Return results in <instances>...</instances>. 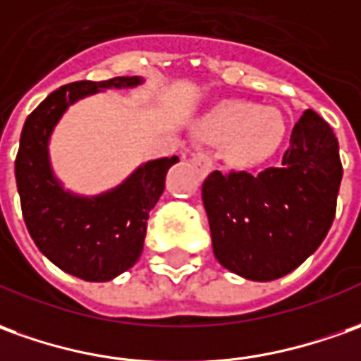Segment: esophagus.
<instances>
[{
	"mask_svg": "<svg viewBox=\"0 0 361 361\" xmlns=\"http://www.w3.org/2000/svg\"><path fill=\"white\" fill-rule=\"evenodd\" d=\"M192 165L196 166L200 178H206L208 173L212 171V159L206 155V153H196V155H192Z\"/></svg>",
	"mask_w": 361,
	"mask_h": 361,
	"instance_id": "34e87169",
	"label": "esophagus"
}]
</instances>
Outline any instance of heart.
<instances>
[{
    "mask_svg": "<svg viewBox=\"0 0 361 361\" xmlns=\"http://www.w3.org/2000/svg\"><path fill=\"white\" fill-rule=\"evenodd\" d=\"M195 131L206 143H224V157L230 165L252 169L279 151L287 123L277 108H257L252 102L224 100L196 121Z\"/></svg>",
    "mask_w": 361,
    "mask_h": 361,
    "instance_id": "1",
    "label": "heart"
}]
</instances>
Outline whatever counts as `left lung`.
Wrapping results in <instances>:
<instances>
[{"instance_id": "8db88e82", "label": "left lung", "mask_w": 361, "mask_h": 361, "mask_svg": "<svg viewBox=\"0 0 361 361\" xmlns=\"http://www.w3.org/2000/svg\"><path fill=\"white\" fill-rule=\"evenodd\" d=\"M338 139L317 111L295 123L279 166L259 175L214 171L202 185L212 250L228 271L273 281L317 252L336 214Z\"/></svg>"}]
</instances>
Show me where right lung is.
<instances>
[{"label":"right lung","mask_w":361,"mask_h":361,"mask_svg":"<svg viewBox=\"0 0 361 361\" xmlns=\"http://www.w3.org/2000/svg\"><path fill=\"white\" fill-rule=\"evenodd\" d=\"M143 84L141 76L72 82L47 96L27 118L15 159V178L27 230L39 252L59 269L84 281L116 279L143 252L149 212L165 190L173 155L147 161L102 195L66 190L51 165L49 143L64 111L86 96Z\"/></svg>","instance_id":"1"}]
</instances>
